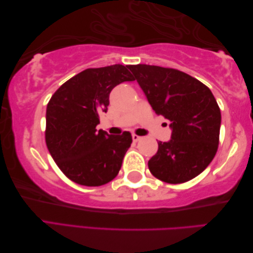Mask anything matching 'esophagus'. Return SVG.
Masks as SVG:
<instances>
[{
    "mask_svg": "<svg viewBox=\"0 0 253 253\" xmlns=\"http://www.w3.org/2000/svg\"><path fill=\"white\" fill-rule=\"evenodd\" d=\"M141 137L140 136H137V135H132V141L133 142H138L139 140H140Z\"/></svg>",
    "mask_w": 253,
    "mask_h": 253,
    "instance_id": "obj_1",
    "label": "esophagus"
}]
</instances>
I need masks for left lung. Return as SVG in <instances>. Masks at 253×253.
Segmentation results:
<instances>
[{
  "label": "left lung",
  "mask_w": 253,
  "mask_h": 253,
  "mask_svg": "<svg viewBox=\"0 0 253 253\" xmlns=\"http://www.w3.org/2000/svg\"><path fill=\"white\" fill-rule=\"evenodd\" d=\"M158 115L170 121V140L159 141L148 162L151 174L169 184L195 178L208 168L218 147L221 111L207 85L173 68L128 67Z\"/></svg>",
  "instance_id": "obj_1"
}]
</instances>
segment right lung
Wrapping results in <instances>:
<instances>
[{
    "instance_id": "right-lung-1",
    "label": "right lung",
    "mask_w": 253,
    "mask_h": 253,
    "mask_svg": "<svg viewBox=\"0 0 253 253\" xmlns=\"http://www.w3.org/2000/svg\"><path fill=\"white\" fill-rule=\"evenodd\" d=\"M135 80L120 64L88 68L58 88L46 106L45 142L51 157L69 179L96 187L114 179L132 138L95 129L107 111L113 88Z\"/></svg>"
}]
</instances>
